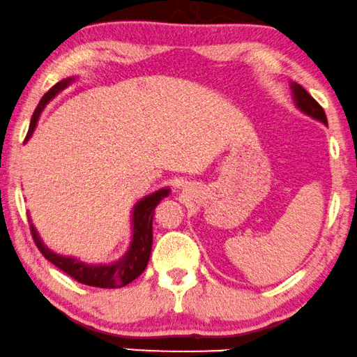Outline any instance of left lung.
I'll return each instance as SVG.
<instances>
[{"label": "left lung", "instance_id": "8db88e82", "mask_svg": "<svg viewBox=\"0 0 357 357\" xmlns=\"http://www.w3.org/2000/svg\"><path fill=\"white\" fill-rule=\"evenodd\" d=\"M291 92H293V100L296 108L299 109L301 113H304L305 116L315 119V121L322 123L327 126V116H325V112L322 109V107L315 102V100L310 97V95L305 92V89L303 85H299L298 82H291Z\"/></svg>", "mask_w": 357, "mask_h": 357}]
</instances>
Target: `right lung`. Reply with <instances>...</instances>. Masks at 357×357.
Returning <instances> with one entry per match:
<instances>
[{"mask_svg": "<svg viewBox=\"0 0 357 357\" xmlns=\"http://www.w3.org/2000/svg\"><path fill=\"white\" fill-rule=\"evenodd\" d=\"M74 80H76V77H66L59 80L56 85H53V87L43 95L37 109L33 112L26 142L32 137L33 130L37 128L40 114H42L45 107H47L59 92L68 89ZM168 195L169 188H162L155 190L152 194L145 195V197L140 199L139 202L134 205L132 215H130V231H132V236H130L129 248L126 252H124L123 257H119L112 264H85L80 262L79 259L53 252L52 249L45 245L42 238L38 236V231L35 229L32 220L29 217L30 229H32L33 241L40 249V252L43 254V257L50 260L53 265H56L58 268H61L64 273L69 275V277L79 281V283L97 286V288H121V286H126L130 281L140 277V273L147 268L153 243L152 227L155 207L162 202V199L168 197Z\"/></svg>", "mask_w": 357, "mask_h": 357, "instance_id": "right-lung-1", "label": "right lung"}]
</instances>
